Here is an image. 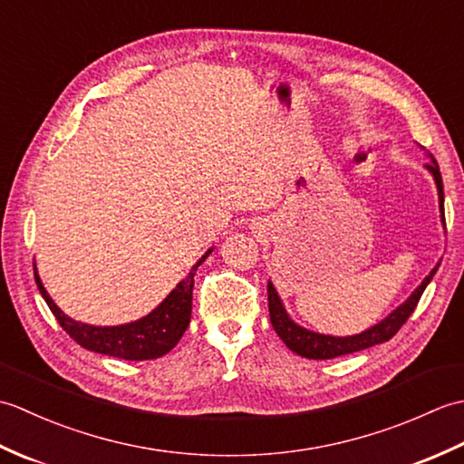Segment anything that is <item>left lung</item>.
<instances>
[{
	"instance_id": "8db88e82",
	"label": "left lung",
	"mask_w": 464,
	"mask_h": 464,
	"mask_svg": "<svg viewBox=\"0 0 464 464\" xmlns=\"http://www.w3.org/2000/svg\"><path fill=\"white\" fill-rule=\"evenodd\" d=\"M427 169L435 175V181L439 187V197H440V209H442V217H445V207H442V203H445V195H442V177L439 171V163L432 160L430 163H427ZM437 269H439V265L427 275V279L420 283V287L412 293L399 309L392 311L387 319L381 321L379 324H374V327L367 329L361 334H353V337H329V334L313 333V331L299 327V324H295L289 319V314L285 313L277 291H275L271 283H267L271 324H273L275 333L279 334L283 343L287 344L293 353H297V354H301V357H307V359H334V357H341V354L369 349V347H372V344H379V343H384V341L395 337L399 329L407 323V319L412 314V311L417 309L420 295L425 293L427 285L430 283L432 275L437 273Z\"/></svg>"
}]
</instances>
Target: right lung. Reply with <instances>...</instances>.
<instances>
[{
    "label": "right lung",
    "mask_w": 464,
    "mask_h": 464,
    "mask_svg": "<svg viewBox=\"0 0 464 464\" xmlns=\"http://www.w3.org/2000/svg\"><path fill=\"white\" fill-rule=\"evenodd\" d=\"M209 253L211 251H207L203 257L197 261V265H193L189 277L177 285L169 297H167L160 307L151 311L147 317L130 324H120V327H93V324L69 319L67 314L59 311L57 304L49 299V295L44 289L42 281H39L37 273L35 283L39 293H42V297L47 303V307L52 309L53 317L62 324V329L77 344H82L83 349L110 354V357L125 361H147L169 353L177 344V341L181 339L185 329L189 327L195 283L193 277L197 267H199Z\"/></svg>",
    "instance_id": "add662e5"
}]
</instances>
